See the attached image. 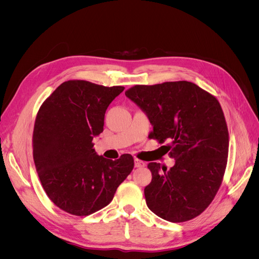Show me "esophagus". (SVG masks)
Masks as SVG:
<instances>
[{
	"label": "esophagus",
	"mask_w": 259,
	"mask_h": 259,
	"mask_svg": "<svg viewBox=\"0 0 259 259\" xmlns=\"http://www.w3.org/2000/svg\"><path fill=\"white\" fill-rule=\"evenodd\" d=\"M146 165V163L142 160H138V159H135V167L137 168H140V167H144Z\"/></svg>",
	"instance_id": "34e87169"
}]
</instances>
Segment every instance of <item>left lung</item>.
Returning a JSON list of instances; mask_svg holds the SVG:
<instances>
[{
	"instance_id": "left-lung-1",
	"label": "left lung",
	"mask_w": 259,
	"mask_h": 259,
	"mask_svg": "<svg viewBox=\"0 0 259 259\" xmlns=\"http://www.w3.org/2000/svg\"><path fill=\"white\" fill-rule=\"evenodd\" d=\"M125 95L142 109L164 154L175 159L167 169L151 162L152 180L145 188L147 206L159 217L183 223L199 216L222 185L229 134L218 100L197 84L178 81L135 85Z\"/></svg>"
}]
</instances>
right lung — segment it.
<instances>
[{
    "label": "right lung",
    "instance_id": "1",
    "mask_svg": "<svg viewBox=\"0 0 259 259\" xmlns=\"http://www.w3.org/2000/svg\"><path fill=\"white\" fill-rule=\"evenodd\" d=\"M123 91L70 80L37 112L32 138L37 175L54 204L69 214L88 216L107 206L134 167L131 154L108 160L92 143L104 131L108 106Z\"/></svg>",
    "mask_w": 259,
    "mask_h": 259
}]
</instances>
